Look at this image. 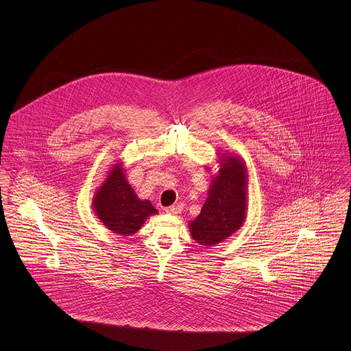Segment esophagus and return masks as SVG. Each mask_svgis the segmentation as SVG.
<instances>
[{
  "instance_id": "34e87169",
  "label": "esophagus",
  "mask_w": 351,
  "mask_h": 351,
  "mask_svg": "<svg viewBox=\"0 0 351 351\" xmlns=\"http://www.w3.org/2000/svg\"><path fill=\"white\" fill-rule=\"evenodd\" d=\"M182 210H183L182 205H172V206H168V208L165 209V212L167 215H179Z\"/></svg>"
}]
</instances>
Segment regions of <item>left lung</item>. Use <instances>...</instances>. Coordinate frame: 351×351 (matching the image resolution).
Instances as JSON below:
<instances>
[{"label":"left lung","mask_w":351,"mask_h":351,"mask_svg":"<svg viewBox=\"0 0 351 351\" xmlns=\"http://www.w3.org/2000/svg\"><path fill=\"white\" fill-rule=\"evenodd\" d=\"M218 165L201 213L188 225L192 238L204 247L217 246L228 239L246 218L249 175L243 159L235 154L218 152Z\"/></svg>","instance_id":"1"}]
</instances>
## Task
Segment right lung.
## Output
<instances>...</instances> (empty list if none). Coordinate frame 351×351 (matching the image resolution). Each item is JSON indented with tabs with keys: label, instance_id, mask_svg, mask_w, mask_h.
<instances>
[{
	"label": "right lung",
	"instance_id": "obj_1",
	"mask_svg": "<svg viewBox=\"0 0 351 351\" xmlns=\"http://www.w3.org/2000/svg\"><path fill=\"white\" fill-rule=\"evenodd\" d=\"M92 208L108 230L123 237L136 233L147 218L158 213L150 201L136 196L119 160L110 167L97 188Z\"/></svg>",
	"mask_w": 351,
	"mask_h": 351
}]
</instances>
